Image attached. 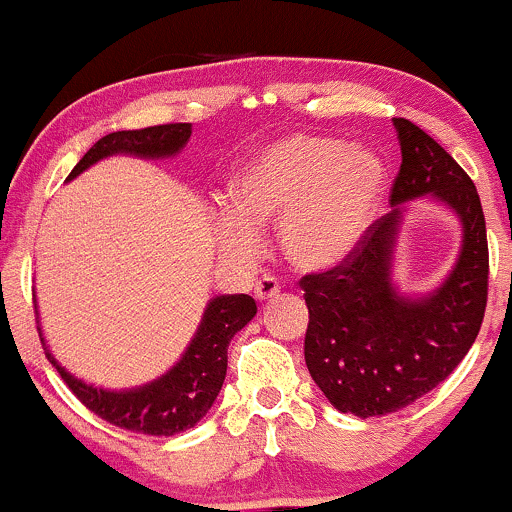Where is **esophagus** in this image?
Instances as JSON below:
<instances>
[{
  "label": "esophagus",
  "mask_w": 512,
  "mask_h": 512,
  "mask_svg": "<svg viewBox=\"0 0 512 512\" xmlns=\"http://www.w3.org/2000/svg\"><path fill=\"white\" fill-rule=\"evenodd\" d=\"M279 291H281V284L274 279V276H269V274H264L262 279L255 284V298H257V301H272V298L279 296Z\"/></svg>",
  "instance_id": "1"
}]
</instances>
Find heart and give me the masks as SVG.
<instances>
[{
    "label": "heart",
    "instance_id": "1",
    "mask_svg": "<svg viewBox=\"0 0 512 512\" xmlns=\"http://www.w3.org/2000/svg\"><path fill=\"white\" fill-rule=\"evenodd\" d=\"M387 190L383 158L317 134L264 146L233 182V209H221L216 238L236 257L255 255L257 226L281 221V248L305 269L339 264L358 248Z\"/></svg>",
    "mask_w": 512,
    "mask_h": 512
}]
</instances>
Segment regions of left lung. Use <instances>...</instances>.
Wrapping results in <instances>:
<instances>
[{
    "mask_svg": "<svg viewBox=\"0 0 512 512\" xmlns=\"http://www.w3.org/2000/svg\"><path fill=\"white\" fill-rule=\"evenodd\" d=\"M402 166L395 209L370 223L349 257L330 272L305 274L310 322L305 366L332 407L385 416L409 407L460 366L472 349L489 296V243L477 187L457 161L414 122L395 117ZM431 194L463 226L456 267L428 297H402L391 284L399 203Z\"/></svg>",
    "mask_w": 512,
    "mask_h": 512,
    "instance_id": "1",
    "label": "left lung"
}]
</instances>
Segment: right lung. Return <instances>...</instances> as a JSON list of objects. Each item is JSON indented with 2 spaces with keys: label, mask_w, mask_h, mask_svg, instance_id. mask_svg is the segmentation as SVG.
Masks as SVG:
<instances>
[{
  "label": "right lung",
  "mask_w": 512,
  "mask_h": 512,
  "mask_svg": "<svg viewBox=\"0 0 512 512\" xmlns=\"http://www.w3.org/2000/svg\"><path fill=\"white\" fill-rule=\"evenodd\" d=\"M190 134V122L105 134L76 163L67 180H74L76 175H81L93 163L108 156H175L180 154L182 146L190 142ZM255 313V298H250L248 293H233V296L228 293V296L211 298L195 337H192L180 361L166 375L146 385L132 387V390H103V387H93L74 378L50 354L40 327L38 334L48 361L57 368L64 383L69 385V390L79 397V402L86 409H91L93 414H98L103 421L117 428L144 433V436H175V433L195 426L216 402V395L226 380L228 344L236 337V332L243 330L255 317Z\"/></svg>",
  "instance_id": "obj_1"
}]
</instances>
